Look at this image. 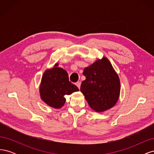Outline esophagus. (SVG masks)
<instances>
[{
	"label": "esophagus",
	"instance_id": "esophagus-1",
	"mask_svg": "<svg viewBox=\"0 0 154 154\" xmlns=\"http://www.w3.org/2000/svg\"><path fill=\"white\" fill-rule=\"evenodd\" d=\"M76 85L78 87V88H80V86H81V82H78L76 83Z\"/></svg>",
	"mask_w": 154,
	"mask_h": 154
}]
</instances>
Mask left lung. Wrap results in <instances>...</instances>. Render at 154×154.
Here are the masks:
<instances>
[{
  "instance_id": "1",
  "label": "left lung",
  "mask_w": 154,
  "mask_h": 154,
  "mask_svg": "<svg viewBox=\"0 0 154 154\" xmlns=\"http://www.w3.org/2000/svg\"><path fill=\"white\" fill-rule=\"evenodd\" d=\"M86 78L80 91L91 108L97 112L109 110L117 103L121 90L120 80L109 59H97L83 69Z\"/></svg>"
}]
</instances>
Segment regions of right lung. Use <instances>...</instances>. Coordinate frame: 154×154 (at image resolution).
<instances>
[{
  "label": "right lung",
  "mask_w": 154,
  "mask_h": 154,
  "mask_svg": "<svg viewBox=\"0 0 154 154\" xmlns=\"http://www.w3.org/2000/svg\"><path fill=\"white\" fill-rule=\"evenodd\" d=\"M78 91V88L69 81L67 71L58 67V63L53 67L45 70L39 87L42 100L57 109L62 108L66 103L65 95H70Z\"/></svg>",
  "instance_id": "obj_1"
}]
</instances>
